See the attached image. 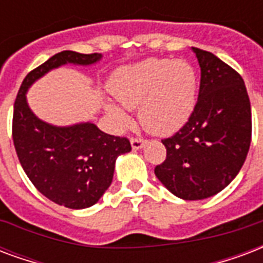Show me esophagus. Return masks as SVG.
Segmentation results:
<instances>
[{
  "label": "esophagus",
  "instance_id": "esophagus-1",
  "mask_svg": "<svg viewBox=\"0 0 263 263\" xmlns=\"http://www.w3.org/2000/svg\"><path fill=\"white\" fill-rule=\"evenodd\" d=\"M130 143H132V148H133V149H140V148H143L144 145H145V140L133 137V139L130 140Z\"/></svg>",
  "mask_w": 263,
  "mask_h": 263
}]
</instances>
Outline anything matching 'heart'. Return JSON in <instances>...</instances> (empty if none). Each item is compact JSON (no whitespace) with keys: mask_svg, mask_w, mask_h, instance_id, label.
I'll return each instance as SVG.
<instances>
[{"mask_svg":"<svg viewBox=\"0 0 263 263\" xmlns=\"http://www.w3.org/2000/svg\"><path fill=\"white\" fill-rule=\"evenodd\" d=\"M109 91L124 108H139L144 129L165 136L180 129L193 114L197 74L184 59L149 58L115 72ZM106 112L119 127L130 123L127 112L115 104H108Z\"/></svg>","mask_w":263,"mask_h":263,"instance_id":"1","label":"heart"}]
</instances>
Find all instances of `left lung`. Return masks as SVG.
<instances>
[{"label":"left lung","instance_id":"left-lung-1","mask_svg":"<svg viewBox=\"0 0 263 263\" xmlns=\"http://www.w3.org/2000/svg\"><path fill=\"white\" fill-rule=\"evenodd\" d=\"M201 68L198 101L189 122L169 139L155 176L179 198L194 201L228 187L251 144V104L244 80L212 52L193 47Z\"/></svg>","mask_w":263,"mask_h":263}]
</instances>
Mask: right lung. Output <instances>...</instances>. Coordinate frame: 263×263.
Here are the masks:
<instances>
[{
    "label": "right lung",
    "mask_w": 263,
    "mask_h": 263,
    "mask_svg": "<svg viewBox=\"0 0 263 263\" xmlns=\"http://www.w3.org/2000/svg\"><path fill=\"white\" fill-rule=\"evenodd\" d=\"M101 54L62 51L27 73L13 105L12 137L23 171L37 190L70 209L97 204L114 179L116 158L132 151L126 137L110 136L91 122L54 126L39 119L26 100L29 87L66 64L88 66Z\"/></svg>",
    "instance_id": "right-lung-1"
}]
</instances>
